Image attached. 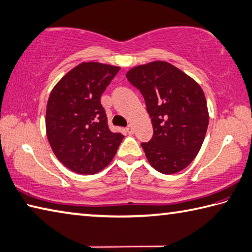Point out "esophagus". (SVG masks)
Listing matches in <instances>:
<instances>
[{
  "instance_id": "obj_1",
  "label": "esophagus",
  "mask_w": 252,
  "mask_h": 252,
  "mask_svg": "<svg viewBox=\"0 0 252 252\" xmlns=\"http://www.w3.org/2000/svg\"><path fill=\"white\" fill-rule=\"evenodd\" d=\"M126 130H127V132H128V134H129V135L134 134V127H132L131 125H128L127 128H126Z\"/></svg>"
}]
</instances>
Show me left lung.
<instances>
[{"label":"left lung","instance_id":"8db88e82","mask_svg":"<svg viewBox=\"0 0 252 252\" xmlns=\"http://www.w3.org/2000/svg\"><path fill=\"white\" fill-rule=\"evenodd\" d=\"M126 78L144 96L151 118L153 138L141 142L149 163L163 174L187 168L200 151L208 126L200 85L164 61L132 68Z\"/></svg>","mask_w":252,"mask_h":252}]
</instances>
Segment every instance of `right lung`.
<instances>
[{"label": "right lung", "instance_id": "1", "mask_svg": "<svg viewBox=\"0 0 252 252\" xmlns=\"http://www.w3.org/2000/svg\"><path fill=\"white\" fill-rule=\"evenodd\" d=\"M120 67L82 63L64 75L50 93L46 130L54 154L73 172L94 174L111 162L124 138L107 126L103 92Z\"/></svg>", "mask_w": 252, "mask_h": 252}]
</instances>
